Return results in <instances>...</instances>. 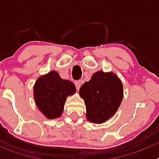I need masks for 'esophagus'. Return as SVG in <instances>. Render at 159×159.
<instances>
[{"label":"esophagus","mask_w":159,"mask_h":159,"mask_svg":"<svg viewBox=\"0 0 159 159\" xmlns=\"http://www.w3.org/2000/svg\"><path fill=\"white\" fill-rule=\"evenodd\" d=\"M82 84H83L82 80H76V81H75V87H76V89L77 90H79V89H80V87H81V85H82Z\"/></svg>","instance_id":"1"}]
</instances>
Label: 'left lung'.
<instances>
[{
	"label": "left lung",
	"instance_id": "left-lung-1",
	"mask_svg": "<svg viewBox=\"0 0 159 159\" xmlns=\"http://www.w3.org/2000/svg\"><path fill=\"white\" fill-rule=\"evenodd\" d=\"M122 82L113 73L98 71L80 89L86 105L87 119L102 123L117 111L123 99Z\"/></svg>",
	"mask_w": 159,
	"mask_h": 159
}]
</instances>
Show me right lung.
<instances>
[{"label": "right lung", "mask_w": 159, "mask_h": 159, "mask_svg": "<svg viewBox=\"0 0 159 159\" xmlns=\"http://www.w3.org/2000/svg\"><path fill=\"white\" fill-rule=\"evenodd\" d=\"M75 92V85L71 81L60 78L55 71L38 79L34 87L36 105L48 119L60 117L67 96Z\"/></svg>", "instance_id": "obj_1"}]
</instances>
